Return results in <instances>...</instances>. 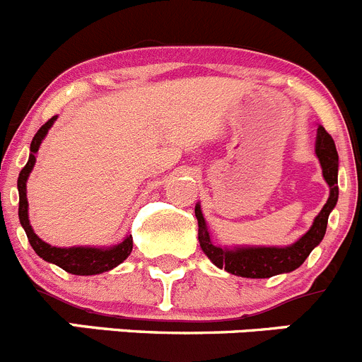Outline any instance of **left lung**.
<instances>
[{"mask_svg": "<svg viewBox=\"0 0 362 362\" xmlns=\"http://www.w3.org/2000/svg\"><path fill=\"white\" fill-rule=\"evenodd\" d=\"M316 156L322 165L323 177L330 188V195L327 204L313 222L311 229L302 236L298 242L290 247H249V249H222L209 240V233L206 229L204 216L201 206H195V216L199 222V242L206 256L218 268H223L229 274L250 279H267L272 275L284 274L300 267L311 250L318 245L325 236L327 220L330 211L338 202V151L332 136L325 132V127H318L316 135Z\"/></svg>", "mask_w": 362, "mask_h": 362, "instance_id": "obj_1", "label": "left lung"}]
</instances>
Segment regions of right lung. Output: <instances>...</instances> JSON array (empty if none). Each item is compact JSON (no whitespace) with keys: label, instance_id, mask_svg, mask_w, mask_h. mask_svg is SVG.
Masks as SVG:
<instances>
[{"label":"right lung","instance_id":"1","mask_svg":"<svg viewBox=\"0 0 362 362\" xmlns=\"http://www.w3.org/2000/svg\"><path fill=\"white\" fill-rule=\"evenodd\" d=\"M57 117H51L39 132L35 133L30 146V160L24 165L21 170L19 179H17V190H19V220L21 226L26 230L30 245L33 247L37 254L42 259L49 261V263L57 264V267L64 268L65 272L74 275H95L108 272L115 268L117 264L122 263L133 249V238L127 236L122 243L110 249H95V247H71V249H60V247H51L49 243L42 242L39 236L33 233L32 226L28 220V199H26V179H28L30 172H32L33 165H35V154L39 151L40 144H42L44 136L47 135V129L53 126Z\"/></svg>","mask_w":362,"mask_h":362}]
</instances>
